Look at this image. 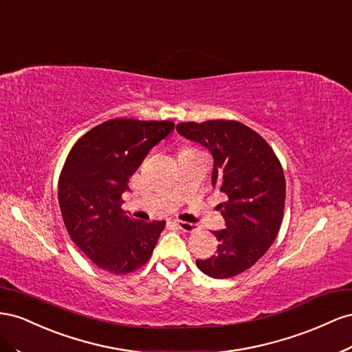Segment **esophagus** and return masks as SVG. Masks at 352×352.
<instances>
[{"mask_svg":"<svg viewBox=\"0 0 352 352\" xmlns=\"http://www.w3.org/2000/svg\"><path fill=\"white\" fill-rule=\"evenodd\" d=\"M174 224H175V227H177V228L183 230L184 233H192V232H195V230H196V226H195V224L184 223V221H175Z\"/></svg>","mask_w":352,"mask_h":352,"instance_id":"34e87169","label":"esophagus"}]
</instances>
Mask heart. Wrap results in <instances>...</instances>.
<instances>
[{
	"mask_svg": "<svg viewBox=\"0 0 352 352\" xmlns=\"http://www.w3.org/2000/svg\"><path fill=\"white\" fill-rule=\"evenodd\" d=\"M184 150H193V148H184Z\"/></svg>",
	"mask_w": 352,
	"mask_h": 352,
	"instance_id": "1",
	"label": "heart"
}]
</instances>
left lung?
<instances>
[{"label":"left lung","instance_id":"left-lung-1","mask_svg":"<svg viewBox=\"0 0 352 352\" xmlns=\"http://www.w3.org/2000/svg\"><path fill=\"white\" fill-rule=\"evenodd\" d=\"M177 131L212 153V186L226 195L218 205L226 228L214 232L217 255L196 265L209 277H234L252 267L278 234L286 199L282 164L263 137L237 120L182 122Z\"/></svg>","mask_w":352,"mask_h":352}]
</instances>
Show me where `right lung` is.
<instances>
[{
	"instance_id": "1",
	"label": "right lung",
	"mask_w": 352,
	"mask_h": 352,
	"mask_svg": "<svg viewBox=\"0 0 352 352\" xmlns=\"http://www.w3.org/2000/svg\"><path fill=\"white\" fill-rule=\"evenodd\" d=\"M174 129L169 120L116 118L70 148L58 178V205L70 239L107 273L128 274L152 256L165 221H137L120 205L144 157Z\"/></svg>"
}]
</instances>
